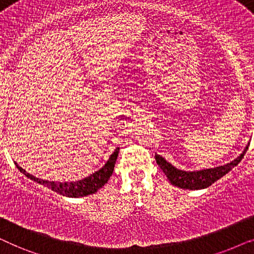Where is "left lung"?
<instances>
[{
  "instance_id": "8db88e82",
  "label": "left lung",
  "mask_w": 254,
  "mask_h": 254,
  "mask_svg": "<svg viewBox=\"0 0 254 254\" xmlns=\"http://www.w3.org/2000/svg\"><path fill=\"white\" fill-rule=\"evenodd\" d=\"M248 149L249 144L246 145V148L242 152L241 156H238L237 158L228 163V164L213 169L200 170V171H183V170L175 168L168 161H165L162 156L157 154H155V158L158 166L163 170V172L165 173V176L168 177L169 182L172 185L184 190H201L209 187L211 184H214L216 180L227 175L229 171H231L236 165H238V163L244 157Z\"/></svg>"
}]
</instances>
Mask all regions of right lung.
Returning a JSON list of instances; mask_svg holds the SVG:
<instances>
[{
    "label": "right lung",
    "instance_id": "1",
    "mask_svg": "<svg viewBox=\"0 0 254 254\" xmlns=\"http://www.w3.org/2000/svg\"><path fill=\"white\" fill-rule=\"evenodd\" d=\"M118 154H119V148H117L112 155L110 156L109 161L106 162V164L103 166L102 169L96 171L92 175H90L86 178L82 179V180H77V182H64V183H59V182H48V180H44V179H39L36 178V177L27 173L25 170L20 168V166L17 164L15 162V165L17 166V169L19 170L23 175H25L27 178L34 180L40 185H44L51 189L54 192H57L59 194L64 196H68V197H78V196H86L90 195V194L96 193L97 190L105 185V184L109 182L110 177L112 176L113 170H114V165H116V161L118 158Z\"/></svg>",
    "mask_w": 254,
    "mask_h": 254
}]
</instances>
